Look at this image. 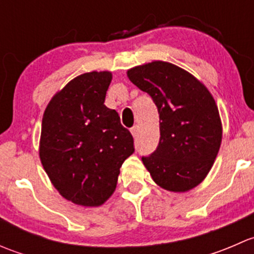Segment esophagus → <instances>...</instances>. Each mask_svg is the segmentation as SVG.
I'll use <instances>...</instances> for the list:
<instances>
[{
  "label": "esophagus",
  "instance_id": "obj_1",
  "mask_svg": "<svg viewBox=\"0 0 254 254\" xmlns=\"http://www.w3.org/2000/svg\"><path fill=\"white\" fill-rule=\"evenodd\" d=\"M130 131H131L132 136L136 137L137 136V131H139V127H137V125H135V127H132L131 129H130Z\"/></svg>",
  "mask_w": 254,
  "mask_h": 254
}]
</instances>
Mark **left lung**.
I'll return each instance as SVG.
<instances>
[{"label": "left lung", "instance_id": "1", "mask_svg": "<svg viewBox=\"0 0 254 254\" xmlns=\"http://www.w3.org/2000/svg\"><path fill=\"white\" fill-rule=\"evenodd\" d=\"M148 93L160 114V142L142 162L156 184L188 191L211 170L222 139L219 109L211 93L191 73L171 63L152 61L127 70Z\"/></svg>", "mask_w": 254, "mask_h": 254}]
</instances>
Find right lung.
I'll use <instances>...</instances> for the list:
<instances>
[{
    "label": "right lung",
    "instance_id": "obj_1",
    "mask_svg": "<svg viewBox=\"0 0 254 254\" xmlns=\"http://www.w3.org/2000/svg\"><path fill=\"white\" fill-rule=\"evenodd\" d=\"M109 71L71 79L49 102L42 122L39 156L53 186L67 200L99 206L117 188L134 139L114 109L104 106Z\"/></svg>",
    "mask_w": 254,
    "mask_h": 254
}]
</instances>
